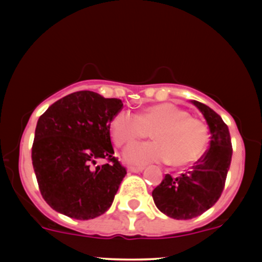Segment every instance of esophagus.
Returning <instances> with one entry per match:
<instances>
[{
  "mask_svg": "<svg viewBox=\"0 0 262 262\" xmlns=\"http://www.w3.org/2000/svg\"><path fill=\"white\" fill-rule=\"evenodd\" d=\"M143 170V166H128V171H130V172H141Z\"/></svg>",
  "mask_w": 262,
  "mask_h": 262,
  "instance_id": "esophagus-1",
  "label": "esophagus"
}]
</instances>
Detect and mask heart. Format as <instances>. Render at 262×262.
I'll return each instance as SVG.
<instances>
[{
	"mask_svg": "<svg viewBox=\"0 0 262 262\" xmlns=\"http://www.w3.org/2000/svg\"><path fill=\"white\" fill-rule=\"evenodd\" d=\"M150 132L155 140L129 145L123 154L125 161L135 165L171 162L173 166H186L197 161L208 144L207 125L170 102L148 106L137 114L121 111L111 122V137L118 148L146 138Z\"/></svg>",
	"mask_w": 262,
	"mask_h": 262,
	"instance_id": "obj_1",
	"label": "heart"
}]
</instances>
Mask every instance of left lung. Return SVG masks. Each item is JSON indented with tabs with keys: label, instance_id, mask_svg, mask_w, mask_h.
I'll use <instances>...</instances> for the list:
<instances>
[{
	"label": "left lung",
	"instance_id": "1",
	"mask_svg": "<svg viewBox=\"0 0 262 262\" xmlns=\"http://www.w3.org/2000/svg\"><path fill=\"white\" fill-rule=\"evenodd\" d=\"M192 103L202 112L209 127V149L191 170L179 177L167 173L152 191L156 207L164 214L185 221L201 215L219 200L233 154L229 129L221 116L201 102Z\"/></svg>",
	"mask_w": 262,
	"mask_h": 262
}]
</instances>
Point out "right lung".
Returning <instances> with one entry per match:
<instances>
[{
    "label": "right lung",
    "mask_w": 262,
    "mask_h": 262,
    "mask_svg": "<svg viewBox=\"0 0 262 262\" xmlns=\"http://www.w3.org/2000/svg\"><path fill=\"white\" fill-rule=\"evenodd\" d=\"M118 98L77 91L56 101L39 117L32 146L33 169L45 202L80 221L112 206L127 170L114 158L111 122L121 112ZM104 158L107 162L96 167Z\"/></svg>",
    "instance_id": "1"
}]
</instances>
